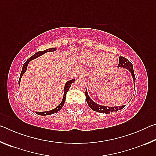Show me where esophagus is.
Returning <instances> with one entry per match:
<instances>
[{
  "instance_id": "1",
  "label": "esophagus",
  "mask_w": 156,
  "mask_h": 156,
  "mask_svg": "<svg viewBox=\"0 0 156 156\" xmlns=\"http://www.w3.org/2000/svg\"><path fill=\"white\" fill-rule=\"evenodd\" d=\"M88 76V73H82L81 74L78 76V79L80 80H85V79L87 78Z\"/></svg>"
}]
</instances>
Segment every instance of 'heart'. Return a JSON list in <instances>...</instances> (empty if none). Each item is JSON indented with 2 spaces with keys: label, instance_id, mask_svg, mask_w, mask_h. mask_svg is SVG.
I'll return each mask as SVG.
<instances>
[{
  "label": "heart",
  "instance_id": "heart-1",
  "mask_svg": "<svg viewBox=\"0 0 156 156\" xmlns=\"http://www.w3.org/2000/svg\"><path fill=\"white\" fill-rule=\"evenodd\" d=\"M82 59L91 67L100 65L104 69L112 68L117 62V58L114 54L105 55L102 52L87 51L83 54Z\"/></svg>",
  "mask_w": 156,
  "mask_h": 156
}]
</instances>
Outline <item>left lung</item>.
I'll use <instances>...</instances> for the list:
<instances>
[{
    "label": "left lung",
    "instance_id": "left-lung-1",
    "mask_svg": "<svg viewBox=\"0 0 156 156\" xmlns=\"http://www.w3.org/2000/svg\"><path fill=\"white\" fill-rule=\"evenodd\" d=\"M118 67H124L128 69L129 72H131L132 77H133V84H134V87H135V83H136V77L135 74H134V71L133 68V65L131 62H129V60L126 58L125 57H122L120 56L119 58V63H118ZM85 96H86V100L87 102L88 105L89 107L91 108L92 110L95 111V112L102 113H109L111 112H117V111L120 110L121 109H123L124 107H125V105H122L121 107H105V106H102V105H98L96 102H94L93 100H92L90 98H89V95L87 94V91L86 90L85 91Z\"/></svg>",
    "mask_w": 156,
    "mask_h": 156
}]
</instances>
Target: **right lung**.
<instances>
[{
	"label": "right lung",
	"instance_id": "add662e5",
	"mask_svg": "<svg viewBox=\"0 0 156 156\" xmlns=\"http://www.w3.org/2000/svg\"><path fill=\"white\" fill-rule=\"evenodd\" d=\"M55 50H56V48L55 47V48H49V49H47L46 50H44V51H38L36 52L35 54H34L32 56L30 57V58H28L27 61H26L24 65L23 66V69L21 71V73H20V78H19V80H18V84H20V79L21 77H22V76L24 74V73L26 72V70H27V65L28 63L30 62V60H33L34 58H38L39 56H42V55L44 54V53H47V52H49V51H54ZM75 81V79H72V80H69L68 82H67L65 84V88H64V96H63V98L61 102V103H60L58 106L56 108H55V109H52L51 111H48V112H36V114H38V115H51L53 114V113H55L58 112L60 109H62V107H63V105L65 104V98H66V95H67V91H69V87H71V84L72 83H73V82Z\"/></svg>",
	"mask_w": 156,
	"mask_h": 156
}]
</instances>
